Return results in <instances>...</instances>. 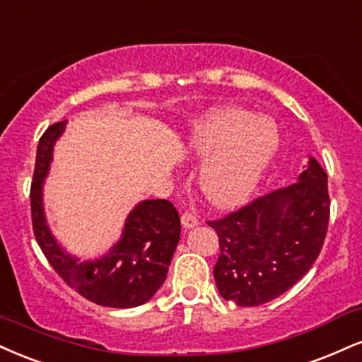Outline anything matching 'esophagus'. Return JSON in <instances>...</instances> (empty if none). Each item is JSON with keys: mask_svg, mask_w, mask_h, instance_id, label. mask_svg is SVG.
<instances>
[{"mask_svg": "<svg viewBox=\"0 0 362 362\" xmlns=\"http://www.w3.org/2000/svg\"><path fill=\"white\" fill-rule=\"evenodd\" d=\"M180 221H182V226H184V228H187V229L199 226V217L195 216L194 212H190V211H185L184 214H182Z\"/></svg>", "mask_w": 362, "mask_h": 362, "instance_id": "obj_1", "label": "esophagus"}]
</instances>
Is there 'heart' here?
<instances>
[{
  "label": "heart",
  "mask_w": 362,
  "mask_h": 362,
  "mask_svg": "<svg viewBox=\"0 0 362 362\" xmlns=\"http://www.w3.org/2000/svg\"><path fill=\"white\" fill-rule=\"evenodd\" d=\"M278 143L273 123L241 107H216L195 124L189 155L205 160L199 187L212 206L233 207L258 184Z\"/></svg>",
  "instance_id": "1"
}]
</instances>
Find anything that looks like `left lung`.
<instances>
[{"mask_svg":"<svg viewBox=\"0 0 362 362\" xmlns=\"http://www.w3.org/2000/svg\"><path fill=\"white\" fill-rule=\"evenodd\" d=\"M329 217L327 173L310 158L298 182L207 221L219 238L214 280L223 298L256 307L285 293L320 255Z\"/></svg>","mask_w":362,"mask_h":362,"instance_id":"left-lung-1","label":"left lung"}]
</instances>
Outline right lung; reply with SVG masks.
I'll use <instances>...</instances> for the list:
<instances>
[{
    "instance_id": "right-lung-1",
    "label": "right lung",
    "mask_w": 362,
    "mask_h": 362,
    "mask_svg": "<svg viewBox=\"0 0 362 362\" xmlns=\"http://www.w3.org/2000/svg\"><path fill=\"white\" fill-rule=\"evenodd\" d=\"M64 126L65 121L49 126L38 141L30 187L35 239L57 275L82 297L103 307L141 305L153 297L167 278L168 264L180 239L177 209L165 199L145 200L126 219L123 238L110 255L93 263H81L65 255L47 228L42 207L43 177L52 160V146Z\"/></svg>"
}]
</instances>
